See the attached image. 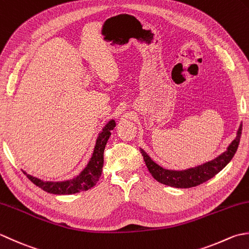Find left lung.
Returning <instances> with one entry per match:
<instances>
[{"label":"left lung","mask_w":249,"mask_h":249,"mask_svg":"<svg viewBox=\"0 0 249 249\" xmlns=\"http://www.w3.org/2000/svg\"><path fill=\"white\" fill-rule=\"evenodd\" d=\"M241 135L242 125L240 126V129H238L236 139L232 142L229 147H228V150L226 153H224L219 157H217L215 160L187 171L175 172L164 170L158 164H156L143 149H141V154L143 156L149 173L156 180H158L161 184H164L166 186L175 187V188H190V187L201 185L203 182L211 179L212 177H214L216 174L219 173V172L229 163L231 159L233 158V156L236 153L238 144H240Z\"/></svg>","instance_id":"1"}]
</instances>
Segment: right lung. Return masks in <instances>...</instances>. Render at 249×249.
I'll list each match as a JSON object with an SVG mask.
<instances>
[{"label":"right lung","mask_w":249,"mask_h":249,"mask_svg":"<svg viewBox=\"0 0 249 249\" xmlns=\"http://www.w3.org/2000/svg\"><path fill=\"white\" fill-rule=\"evenodd\" d=\"M115 121L111 120L104 126L103 131L99 135L98 141H96L92 158H91L87 167L74 179L62 182H45L30 175H28V178L34 185L39 187L40 189L53 195H73L90 189L91 187L96 184V181L99 180L101 174H102L105 145L109 139L110 131L115 128Z\"/></svg>","instance_id":"add662e5"}]
</instances>
